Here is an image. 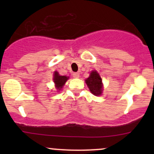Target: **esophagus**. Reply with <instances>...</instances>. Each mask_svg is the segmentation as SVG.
I'll use <instances>...</instances> for the list:
<instances>
[{
    "instance_id": "obj_1",
    "label": "esophagus",
    "mask_w": 154,
    "mask_h": 154,
    "mask_svg": "<svg viewBox=\"0 0 154 154\" xmlns=\"http://www.w3.org/2000/svg\"><path fill=\"white\" fill-rule=\"evenodd\" d=\"M72 75H73V77H75V78H79V74L78 72H75V73H74Z\"/></svg>"
}]
</instances>
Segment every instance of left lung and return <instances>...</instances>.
I'll return each instance as SVG.
<instances>
[{
  "instance_id": "1",
  "label": "left lung",
  "mask_w": 154,
  "mask_h": 154,
  "mask_svg": "<svg viewBox=\"0 0 154 154\" xmlns=\"http://www.w3.org/2000/svg\"><path fill=\"white\" fill-rule=\"evenodd\" d=\"M90 91L93 95H100L102 93V79L96 71H93L91 75L85 80Z\"/></svg>"
}]
</instances>
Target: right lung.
Returning a JSON list of instances; mask_svg holds the SVG:
<instances>
[{
  "mask_svg": "<svg viewBox=\"0 0 154 154\" xmlns=\"http://www.w3.org/2000/svg\"><path fill=\"white\" fill-rule=\"evenodd\" d=\"M54 82L56 84V89H58L59 91V90H61L62 88L63 85L66 82V80L68 79V77H66V76L59 75L57 72H54Z\"/></svg>",
  "mask_w": 154,
  "mask_h": 154,
  "instance_id": "obj_1",
  "label": "right lung"
}]
</instances>
